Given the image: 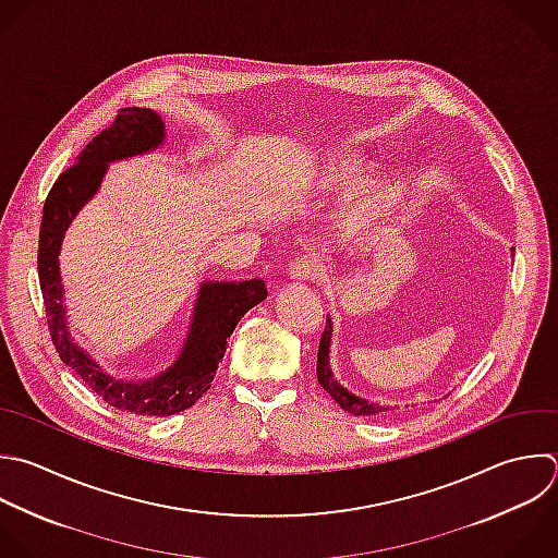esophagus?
<instances>
[{
	"mask_svg": "<svg viewBox=\"0 0 558 558\" xmlns=\"http://www.w3.org/2000/svg\"><path fill=\"white\" fill-rule=\"evenodd\" d=\"M288 275L294 281H314L323 277V262L316 255H299L290 262Z\"/></svg>",
	"mask_w": 558,
	"mask_h": 558,
	"instance_id": "34e87169",
	"label": "esophagus"
}]
</instances>
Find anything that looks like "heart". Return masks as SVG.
<instances>
[{
    "label": "heart",
    "mask_w": 558,
    "mask_h": 558,
    "mask_svg": "<svg viewBox=\"0 0 558 558\" xmlns=\"http://www.w3.org/2000/svg\"><path fill=\"white\" fill-rule=\"evenodd\" d=\"M357 168L351 166V163H342L338 170H336V181L340 185H355L357 183ZM386 203V192L381 185H368L362 190V194L355 198L353 207H351V216L353 220H371Z\"/></svg>",
    "instance_id": "1"
}]
</instances>
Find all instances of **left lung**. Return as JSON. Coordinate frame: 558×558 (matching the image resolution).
<instances>
[{
    "label": "left lung",
    "mask_w": 558,
    "mask_h": 558,
    "mask_svg": "<svg viewBox=\"0 0 558 558\" xmlns=\"http://www.w3.org/2000/svg\"><path fill=\"white\" fill-rule=\"evenodd\" d=\"M329 347H331V318L327 316V323H325V331L320 336V344H318V362H316V377H318V384L329 392V397L344 410V412H351L355 416H375V414H386L390 412L392 408L390 405H379V403H373L368 399H362L353 392H349L331 373V366H329Z\"/></svg>",
    "instance_id": "8db88e82"
}]
</instances>
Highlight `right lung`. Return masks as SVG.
<instances>
[{
    "label": "right lung",
    "mask_w": 558,
    "mask_h": 558,
    "mask_svg": "<svg viewBox=\"0 0 558 558\" xmlns=\"http://www.w3.org/2000/svg\"><path fill=\"white\" fill-rule=\"evenodd\" d=\"M163 140L166 124L161 116L140 107L120 109L111 126L94 137L78 155V163L68 168L52 185L44 205L37 255L48 329L61 360L109 405L144 416H168L192 408L211 388L218 364L227 351V340L240 318L268 294L262 279L203 283L181 355L168 371L146 381H126L109 375L74 342L65 323L59 268L63 235L83 205L100 190L111 161L150 153L159 148Z\"/></svg>",
    "instance_id": "right-lung-1"
}]
</instances>
